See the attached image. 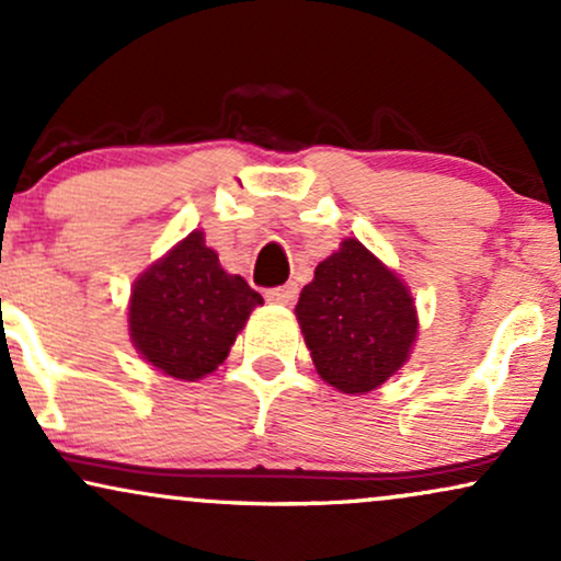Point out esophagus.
<instances>
[{"label": "esophagus", "mask_w": 561, "mask_h": 561, "mask_svg": "<svg viewBox=\"0 0 561 561\" xmlns=\"http://www.w3.org/2000/svg\"><path fill=\"white\" fill-rule=\"evenodd\" d=\"M295 298H298V285H282V287H272L266 289V300L268 302H279V306H293Z\"/></svg>", "instance_id": "1"}]
</instances>
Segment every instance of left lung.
<instances>
[{"label":"left lung","mask_w":561,"mask_h":561,"mask_svg":"<svg viewBox=\"0 0 561 561\" xmlns=\"http://www.w3.org/2000/svg\"><path fill=\"white\" fill-rule=\"evenodd\" d=\"M295 316L319 376L345 394L381 387L417 334L410 289L353 238L316 266Z\"/></svg>","instance_id":"obj_1"}]
</instances>
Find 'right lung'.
<instances>
[{"instance_id":"obj_1","label":"right lung","mask_w":561,"mask_h":561,"mask_svg":"<svg viewBox=\"0 0 561 561\" xmlns=\"http://www.w3.org/2000/svg\"><path fill=\"white\" fill-rule=\"evenodd\" d=\"M261 302L242 276L221 268L204 232H191L135 282L130 340L153 368L172 379H204L225 360Z\"/></svg>"}]
</instances>
